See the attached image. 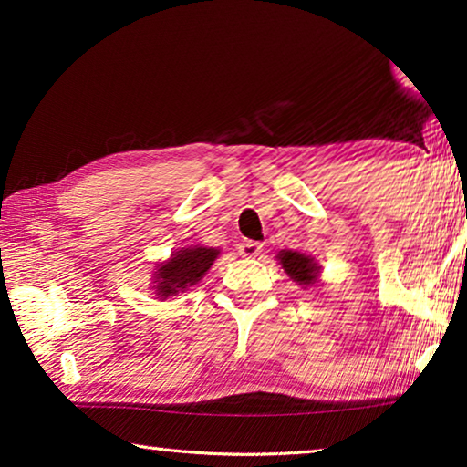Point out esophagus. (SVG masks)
<instances>
[{
  "label": "esophagus",
  "instance_id": "esophagus-1",
  "mask_svg": "<svg viewBox=\"0 0 467 467\" xmlns=\"http://www.w3.org/2000/svg\"><path fill=\"white\" fill-rule=\"evenodd\" d=\"M262 254V243H255V241H243L239 245V255L243 257H255Z\"/></svg>",
  "mask_w": 467,
  "mask_h": 467
}]
</instances>
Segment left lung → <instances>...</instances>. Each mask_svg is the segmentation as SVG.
I'll use <instances>...</instances> for the list:
<instances>
[{
  "label": "left lung",
  "instance_id": "8db88e82",
  "mask_svg": "<svg viewBox=\"0 0 467 467\" xmlns=\"http://www.w3.org/2000/svg\"><path fill=\"white\" fill-rule=\"evenodd\" d=\"M280 264H283L285 272L291 276L295 283L301 286H312L317 283V274H320V265L316 264L312 255L299 254V251H291V249H283L276 255Z\"/></svg>",
  "mask_w": 467,
  "mask_h": 467
}]
</instances>
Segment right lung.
Segmentation results:
<instances>
[{
  "label": "right lung",
  "instance_id": "add662e5",
  "mask_svg": "<svg viewBox=\"0 0 467 467\" xmlns=\"http://www.w3.org/2000/svg\"><path fill=\"white\" fill-rule=\"evenodd\" d=\"M218 254L220 249L199 245L179 249L168 262L160 264L158 270H155V293L161 299H166L170 295H179V291H189L191 286L197 285L205 276V272L212 268Z\"/></svg>",
  "mask_w": 467,
  "mask_h": 467
}]
</instances>
